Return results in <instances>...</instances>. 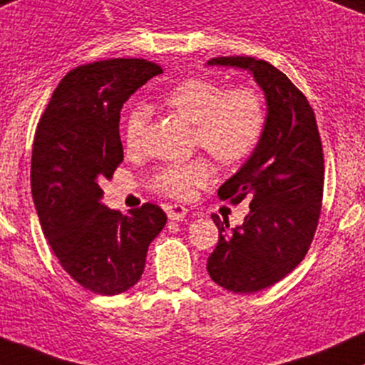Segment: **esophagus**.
<instances>
[{"instance_id":"1","label":"esophagus","mask_w":365,"mask_h":365,"mask_svg":"<svg viewBox=\"0 0 365 365\" xmlns=\"http://www.w3.org/2000/svg\"><path fill=\"white\" fill-rule=\"evenodd\" d=\"M166 215H168V218L173 220V222H180V220L185 218L187 207L182 206V204H168Z\"/></svg>"}]
</instances>
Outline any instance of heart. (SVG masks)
Returning a JSON list of instances; mask_svg holds the SVG:
<instances>
[{
    "label": "heart",
    "mask_w": 365,
    "mask_h": 365,
    "mask_svg": "<svg viewBox=\"0 0 365 365\" xmlns=\"http://www.w3.org/2000/svg\"><path fill=\"white\" fill-rule=\"evenodd\" d=\"M164 106L194 126L195 145H201L223 164H235L256 149L267 124L262 95L251 86L223 90L210 79L190 78L176 83L164 95ZM149 109L135 107L124 118V143L128 150L142 147ZM211 178V166L204 158L171 163L159 168L150 178L152 190L175 199H185Z\"/></svg>",
    "instance_id": "1"
}]
</instances>
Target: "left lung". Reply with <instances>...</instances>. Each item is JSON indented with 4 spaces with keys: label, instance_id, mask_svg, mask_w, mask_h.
I'll return each mask as SVG.
<instances>
[{
    "label": "left lung",
    "instance_id": "8db88e82",
    "mask_svg": "<svg viewBox=\"0 0 365 365\" xmlns=\"http://www.w3.org/2000/svg\"><path fill=\"white\" fill-rule=\"evenodd\" d=\"M211 66L251 71L267 97V124L253 155L218 189L222 201H250L241 227L211 215L218 244L210 277L232 293H258L302 263L322 210L324 154L312 106L291 79L265 60L216 57Z\"/></svg>",
    "mask_w": 365,
    "mask_h": 365
}]
</instances>
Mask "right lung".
I'll return each mask as SVG.
<instances>
[{"label": "right lung", "mask_w": 365, "mask_h": 365, "mask_svg": "<svg viewBox=\"0 0 365 365\" xmlns=\"http://www.w3.org/2000/svg\"><path fill=\"white\" fill-rule=\"evenodd\" d=\"M161 66L143 58L85 63L63 76L36 128L31 189L39 223L58 263L95 294L138 282L149 244L166 213L145 202L123 216L100 202L98 183L123 163V103Z\"/></svg>", "instance_id": "obj_1"}]
</instances>
